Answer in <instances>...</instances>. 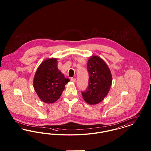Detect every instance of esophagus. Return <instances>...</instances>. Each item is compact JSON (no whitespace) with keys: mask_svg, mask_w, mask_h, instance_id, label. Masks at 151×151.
<instances>
[{"mask_svg":"<svg viewBox=\"0 0 151 151\" xmlns=\"http://www.w3.org/2000/svg\"><path fill=\"white\" fill-rule=\"evenodd\" d=\"M71 81L72 82H75L76 81V79L75 78H71Z\"/></svg>","mask_w":151,"mask_h":151,"instance_id":"1","label":"esophagus"}]
</instances>
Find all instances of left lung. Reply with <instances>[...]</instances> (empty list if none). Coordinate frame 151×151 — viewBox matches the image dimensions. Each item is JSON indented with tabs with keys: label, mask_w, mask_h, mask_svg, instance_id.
Returning a JSON list of instances; mask_svg holds the SVG:
<instances>
[{
	"label": "left lung",
	"mask_w": 151,
	"mask_h": 151,
	"mask_svg": "<svg viewBox=\"0 0 151 151\" xmlns=\"http://www.w3.org/2000/svg\"><path fill=\"white\" fill-rule=\"evenodd\" d=\"M87 71L89 76L88 86L81 94L88 104H97L104 100L110 90L112 83L111 72L106 63L94 55L88 60Z\"/></svg>",
	"instance_id": "1"
}]
</instances>
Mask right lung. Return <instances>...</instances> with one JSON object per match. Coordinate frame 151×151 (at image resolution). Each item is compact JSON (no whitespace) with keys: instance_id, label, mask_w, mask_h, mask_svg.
Returning a JSON list of instances; mask_svg holds the SVG:
<instances>
[{"instance_id":"obj_1","label":"right lung","mask_w":151,"mask_h":151,"mask_svg":"<svg viewBox=\"0 0 151 151\" xmlns=\"http://www.w3.org/2000/svg\"><path fill=\"white\" fill-rule=\"evenodd\" d=\"M56 58L47 59L38 67L34 78L33 86L40 99L47 104L54 103L59 99L70 81L59 71Z\"/></svg>"}]
</instances>
